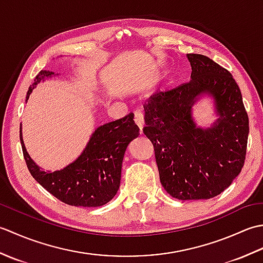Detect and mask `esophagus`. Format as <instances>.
Wrapping results in <instances>:
<instances>
[{
  "label": "esophagus",
  "instance_id": "obj_1",
  "mask_svg": "<svg viewBox=\"0 0 263 263\" xmlns=\"http://www.w3.org/2000/svg\"><path fill=\"white\" fill-rule=\"evenodd\" d=\"M135 122L138 125L139 130H140V133H142V128L144 125V119H143V115L141 113H139V111L135 114Z\"/></svg>",
  "mask_w": 263,
  "mask_h": 263
}]
</instances>
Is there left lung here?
<instances>
[{
	"label": "left lung",
	"instance_id": "obj_1",
	"mask_svg": "<svg viewBox=\"0 0 263 263\" xmlns=\"http://www.w3.org/2000/svg\"><path fill=\"white\" fill-rule=\"evenodd\" d=\"M191 80L157 91L144 104L143 133L154 144L161 185L178 200H206L231 185L247 155L249 117L242 93L226 69L201 54H186ZM206 93L220 119L196 126L193 104Z\"/></svg>",
	"mask_w": 263,
	"mask_h": 263
}]
</instances>
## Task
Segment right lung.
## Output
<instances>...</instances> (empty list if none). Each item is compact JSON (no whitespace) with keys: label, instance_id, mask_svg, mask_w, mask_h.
I'll use <instances>...</instances> for the list:
<instances>
[{"label":"right lung","instance_id":"right-lung-1","mask_svg":"<svg viewBox=\"0 0 263 263\" xmlns=\"http://www.w3.org/2000/svg\"><path fill=\"white\" fill-rule=\"evenodd\" d=\"M53 74L52 71L39 72L27 92V100L39 82ZM138 136L139 127L135 124L131 113L97 127L83 153L73 163L61 171L45 172L28 155L20 127L22 153L32 177L62 202L88 208L104 205L115 197L120 189L125 150Z\"/></svg>","mask_w":263,"mask_h":263}]
</instances>
